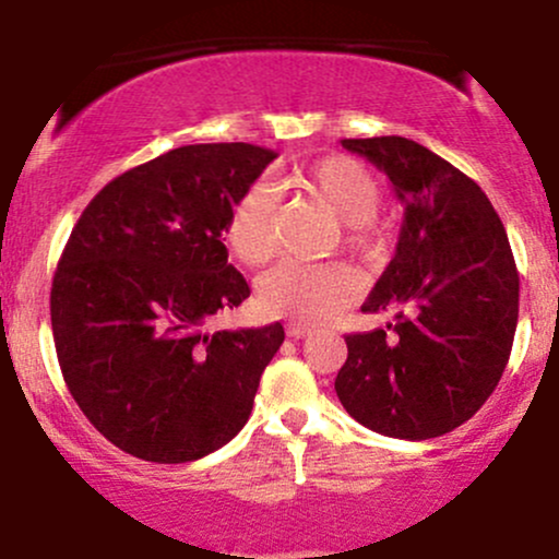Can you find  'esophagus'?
Segmentation results:
<instances>
[{"mask_svg":"<svg viewBox=\"0 0 559 559\" xmlns=\"http://www.w3.org/2000/svg\"><path fill=\"white\" fill-rule=\"evenodd\" d=\"M310 333H312L310 325H301V323H288L286 325V336L288 338H305V336H310Z\"/></svg>","mask_w":559,"mask_h":559,"instance_id":"1","label":"esophagus"}]
</instances>
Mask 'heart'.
<instances>
[{"mask_svg":"<svg viewBox=\"0 0 559 559\" xmlns=\"http://www.w3.org/2000/svg\"><path fill=\"white\" fill-rule=\"evenodd\" d=\"M288 186L305 191L344 223V247L357 258L383 252V230L373 221L381 207V183L360 159L331 155L312 163ZM223 239L236 260L262 267L278 252L275 199L265 186H249L226 217ZM355 275L342 265H299L284 262L265 273L258 284V305L265 316L294 323H320L355 299Z\"/></svg>","mask_w":559,"mask_h":559,"instance_id":"obj_1","label":"heart"}]
</instances>
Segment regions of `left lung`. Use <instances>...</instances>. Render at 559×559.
Returning a JSON list of instances; mask_svg holds the SVG:
<instances>
[{
	"label": "left lung",
	"mask_w": 559,
	"mask_h": 559,
	"mask_svg": "<svg viewBox=\"0 0 559 559\" xmlns=\"http://www.w3.org/2000/svg\"><path fill=\"white\" fill-rule=\"evenodd\" d=\"M342 146L386 173L404 223L394 260L362 305L394 312V323L346 333L336 394L370 431L433 439L471 420L504 373L521 292L515 258L480 186L418 141Z\"/></svg>",
	"instance_id": "1"
}]
</instances>
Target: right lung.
<instances>
[{"instance_id": "obj_1", "label": "right lung", "mask_w": 559, "mask_h": 559, "mask_svg": "<svg viewBox=\"0 0 559 559\" xmlns=\"http://www.w3.org/2000/svg\"><path fill=\"white\" fill-rule=\"evenodd\" d=\"M262 146L189 144L126 170L83 210L52 278V333L70 394L115 447L191 463L241 431L284 325L210 331L249 297L221 241Z\"/></svg>"}]
</instances>
